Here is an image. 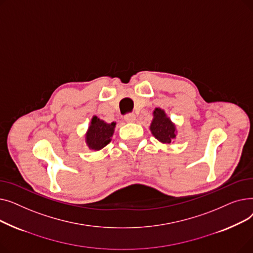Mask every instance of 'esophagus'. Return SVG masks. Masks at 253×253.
<instances>
[{
  "instance_id": "1",
  "label": "esophagus",
  "mask_w": 253,
  "mask_h": 253,
  "mask_svg": "<svg viewBox=\"0 0 253 253\" xmlns=\"http://www.w3.org/2000/svg\"><path fill=\"white\" fill-rule=\"evenodd\" d=\"M125 121L126 122H128V123H132V122H135V120H136V117H135V115L134 114H132V113H129V114H127V115H125Z\"/></svg>"
}]
</instances>
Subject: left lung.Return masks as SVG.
Wrapping results in <instances>:
<instances>
[{"mask_svg": "<svg viewBox=\"0 0 253 253\" xmlns=\"http://www.w3.org/2000/svg\"><path fill=\"white\" fill-rule=\"evenodd\" d=\"M153 135L163 143H170L175 138V126L167 118L165 112L157 108L154 111V119L150 127Z\"/></svg>", "mask_w": 253, "mask_h": 253, "instance_id": "1", "label": "left lung"}]
</instances>
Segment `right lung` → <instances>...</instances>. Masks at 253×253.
I'll list each match as a JSON object with an SVG mask.
<instances>
[{
  "instance_id": "add662e5",
  "label": "right lung",
  "mask_w": 253,
  "mask_h": 253,
  "mask_svg": "<svg viewBox=\"0 0 253 253\" xmlns=\"http://www.w3.org/2000/svg\"><path fill=\"white\" fill-rule=\"evenodd\" d=\"M116 123H105L97 117H93L86 134V142L91 150L98 151L109 144L114 134Z\"/></svg>"
}]
</instances>
